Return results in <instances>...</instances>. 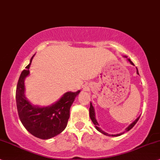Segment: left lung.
<instances>
[{
    "label": "left lung",
    "mask_w": 160,
    "mask_h": 160,
    "mask_svg": "<svg viewBox=\"0 0 160 160\" xmlns=\"http://www.w3.org/2000/svg\"><path fill=\"white\" fill-rule=\"evenodd\" d=\"M124 57H125V58H127V56H124ZM128 61H129V62L132 65H134V63H133L132 62L130 59L128 58ZM136 69H137V67H136ZM137 74H139V72H138V69H137ZM89 116H90V118H91V121H92L93 123V124H94L95 128L97 129L98 131L102 133V134H103V135H107V136H112V137H117V136H120V135H123V134L125 132H128L129 130H130V129H131L132 128V127L136 124V123L138 122V121L139 120L140 116L139 117H138V118H136L135 120L133 122L131 123V124H129V126L127 127L126 129H125V131H124V132H121V133H119V134H116V135H110V134H108V133H107V132H104V131L102 130V129L99 127V123H98L97 118H96L95 110H94V108H93V105H92V103H91V102H90V108H89Z\"/></svg>",
    "instance_id": "obj_1"
}]
</instances>
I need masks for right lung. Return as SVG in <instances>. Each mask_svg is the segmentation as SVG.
<instances>
[{
    "instance_id": "add662e5",
    "label": "right lung",
    "mask_w": 160,
    "mask_h": 160,
    "mask_svg": "<svg viewBox=\"0 0 160 160\" xmlns=\"http://www.w3.org/2000/svg\"><path fill=\"white\" fill-rule=\"evenodd\" d=\"M33 56L19 78L16 90L17 108L25 128L35 137L47 140L59 135L67 127L70 108L80 90L66 92L58 101L49 106L33 105L25 97V80L30 74L29 68Z\"/></svg>"
}]
</instances>
